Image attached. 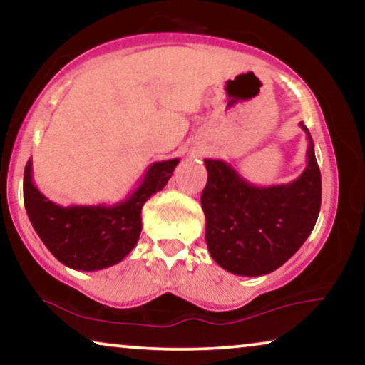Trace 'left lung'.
<instances>
[{
    "label": "left lung",
    "instance_id": "left-lung-1",
    "mask_svg": "<svg viewBox=\"0 0 365 365\" xmlns=\"http://www.w3.org/2000/svg\"><path fill=\"white\" fill-rule=\"evenodd\" d=\"M307 134V166L279 186H254L222 159H204L201 196L211 257L227 272L256 277L276 271L306 242L321 211L322 182Z\"/></svg>",
    "mask_w": 365,
    "mask_h": 365
}]
</instances>
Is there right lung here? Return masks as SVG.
I'll return each instance as SVG.
<instances>
[{"label": "right lung", "mask_w": 365, "mask_h": 365, "mask_svg": "<svg viewBox=\"0 0 365 365\" xmlns=\"http://www.w3.org/2000/svg\"><path fill=\"white\" fill-rule=\"evenodd\" d=\"M179 159L153 163L141 184L124 201L106 206H58L33 182V163L24 168V207L49 252L76 271H99L121 262L138 244L144 202L166 186Z\"/></svg>", "instance_id": "add662e5"}]
</instances>
